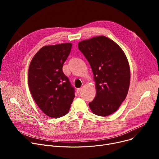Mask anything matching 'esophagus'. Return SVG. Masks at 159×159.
Here are the masks:
<instances>
[{"instance_id":"34e87169","label":"esophagus","mask_w":159,"mask_h":159,"mask_svg":"<svg viewBox=\"0 0 159 159\" xmlns=\"http://www.w3.org/2000/svg\"><path fill=\"white\" fill-rule=\"evenodd\" d=\"M82 88H78V89H77V93H79L80 92V91H82Z\"/></svg>"}]
</instances>
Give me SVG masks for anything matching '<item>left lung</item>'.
Returning <instances> with one entry per match:
<instances>
[{
	"label": "left lung",
	"instance_id": "obj_1",
	"mask_svg": "<svg viewBox=\"0 0 159 159\" xmlns=\"http://www.w3.org/2000/svg\"><path fill=\"white\" fill-rule=\"evenodd\" d=\"M79 49L92 70L97 93L89 103L94 114L106 116L119 109L126 98L130 83L127 57L120 47L104 36H98L79 43Z\"/></svg>",
	"mask_w": 159,
	"mask_h": 159
}]
</instances>
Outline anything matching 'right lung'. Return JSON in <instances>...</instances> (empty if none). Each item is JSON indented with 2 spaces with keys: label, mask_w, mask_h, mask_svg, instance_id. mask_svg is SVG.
I'll use <instances>...</instances> for the list:
<instances>
[{
  "label": "right lung",
  "mask_w": 159,
  "mask_h": 159,
  "mask_svg": "<svg viewBox=\"0 0 159 159\" xmlns=\"http://www.w3.org/2000/svg\"><path fill=\"white\" fill-rule=\"evenodd\" d=\"M71 43L44 46L33 57L28 85L35 102L46 115L57 119L69 112L75 89L62 71Z\"/></svg>",
  "instance_id": "1"
}]
</instances>
